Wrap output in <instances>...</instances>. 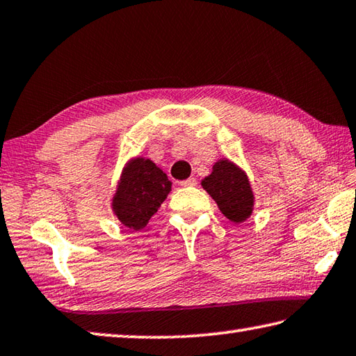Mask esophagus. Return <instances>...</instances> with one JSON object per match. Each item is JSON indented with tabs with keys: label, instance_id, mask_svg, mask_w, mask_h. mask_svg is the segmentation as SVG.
I'll return each mask as SVG.
<instances>
[{
	"label": "esophagus",
	"instance_id": "34e87169",
	"mask_svg": "<svg viewBox=\"0 0 356 356\" xmlns=\"http://www.w3.org/2000/svg\"><path fill=\"white\" fill-rule=\"evenodd\" d=\"M180 185H182V186H196L197 180H196V177H188L186 180H184V182H180Z\"/></svg>",
	"mask_w": 356,
	"mask_h": 356
}]
</instances>
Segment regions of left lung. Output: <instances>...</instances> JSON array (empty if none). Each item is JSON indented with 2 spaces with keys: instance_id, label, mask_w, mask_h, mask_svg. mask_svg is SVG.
<instances>
[{
  "instance_id": "1",
  "label": "left lung",
  "mask_w": 356,
  "mask_h": 356,
  "mask_svg": "<svg viewBox=\"0 0 356 356\" xmlns=\"http://www.w3.org/2000/svg\"><path fill=\"white\" fill-rule=\"evenodd\" d=\"M200 185L229 221L241 224L250 218L255 205V193L249 176L235 161L225 157L215 161L211 172L200 180Z\"/></svg>"
}]
</instances>
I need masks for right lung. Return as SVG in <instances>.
Returning <instances> with one entry per match:
<instances>
[{
	"label": "right lung",
	"mask_w": 356,
	"mask_h": 356,
	"mask_svg": "<svg viewBox=\"0 0 356 356\" xmlns=\"http://www.w3.org/2000/svg\"><path fill=\"white\" fill-rule=\"evenodd\" d=\"M171 180L151 159H129L111 199L113 215L126 227L141 230L171 193Z\"/></svg>",
	"instance_id": "obj_1"
}]
</instances>
